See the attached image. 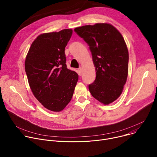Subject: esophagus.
<instances>
[{
  "instance_id": "34e87169",
  "label": "esophagus",
  "mask_w": 157,
  "mask_h": 157,
  "mask_svg": "<svg viewBox=\"0 0 157 157\" xmlns=\"http://www.w3.org/2000/svg\"><path fill=\"white\" fill-rule=\"evenodd\" d=\"M82 68H79L78 69V73L79 76H81V75H82Z\"/></svg>"
}]
</instances>
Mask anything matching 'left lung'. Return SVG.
Here are the masks:
<instances>
[{
    "label": "left lung",
    "instance_id": "8db88e82",
    "mask_svg": "<svg viewBox=\"0 0 157 157\" xmlns=\"http://www.w3.org/2000/svg\"><path fill=\"white\" fill-rule=\"evenodd\" d=\"M75 32L87 43L96 68L89 91L104 104L112 103L121 96L128 75V52L123 36L109 24L85 25Z\"/></svg>",
    "mask_w": 157,
    "mask_h": 157
}]
</instances>
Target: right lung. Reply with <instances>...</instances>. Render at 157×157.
Returning a JSON list of instances; mask_svg holds the SVG:
<instances>
[{
    "label": "right lung",
    "mask_w": 157,
    "mask_h": 157,
    "mask_svg": "<svg viewBox=\"0 0 157 157\" xmlns=\"http://www.w3.org/2000/svg\"><path fill=\"white\" fill-rule=\"evenodd\" d=\"M71 29L43 33L32 43L25 69L36 99L52 111L62 110L71 100L78 75L67 68L64 53Z\"/></svg>",
    "instance_id": "1"
}]
</instances>
